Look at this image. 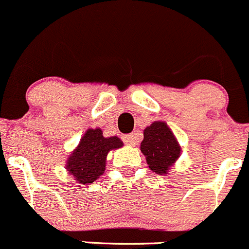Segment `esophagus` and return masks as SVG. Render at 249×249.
Wrapping results in <instances>:
<instances>
[{"label": "esophagus", "instance_id": "obj_1", "mask_svg": "<svg viewBox=\"0 0 249 249\" xmlns=\"http://www.w3.org/2000/svg\"><path fill=\"white\" fill-rule=\"evenodd\" d=\"M123 141H124V143H126V144L135 146L136 144H137V133H130V135H125L124 137H123Z\"/></svg>", "mask_w": 249, "mask_h": 249}]
</instances>
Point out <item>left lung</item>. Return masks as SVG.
Masks as SVG:
<instances>
[{"label":"left lung","mask_w":249,"mask_h":249,"mask_svg":"<svg viewBox=\"0 0 249 249\" xmlns=\"http://www.w3.org/2000/svg\"><path fill=\"white\" fill-rule=\"evenodd\" d=\"M141 151L149 168L156 174L167 175L180 158L181 146L166 122H154L143 131Z\"/></svg>","instance_id":"1"}]
</instances>
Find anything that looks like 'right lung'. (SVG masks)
Masks as SVG:
<instances>
[{"label":"right lung","mask_w":249,"mask_h":249,"mask_svg":"<svg viewBox=\"0 0 249 249\" xmlns=\"http://www.w3.org/2000/svg\"><path fill=\"white\" fill-rule=\"evenodd\" d=\"M123 145V141L117 136L104 137L99 127L88 129L78 145L68 156L65 168L75 181L88 185L104 174L107 154Z\"/></svg>","instance_id":"add662e5"}]
</instances>
